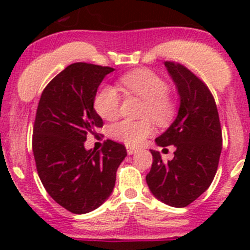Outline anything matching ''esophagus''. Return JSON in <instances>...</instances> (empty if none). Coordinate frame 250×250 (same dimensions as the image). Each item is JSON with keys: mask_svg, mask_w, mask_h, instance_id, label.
<instances>
[{"mask_svg": "<svg viewBox=\"0 0 250 250\" xmlns=\"http://www.w3.org/2000/svg\"><path fill=\"white\" fill-rule=\"evenodd\" d=\"M137 152V148L133 147V146H127V153L128 155H133V153Z\"/></svg>", "mask_w": 250, "mask_h": 250, "instance_id": "esophagus-1", "label": "esophagus"}]
</instances>
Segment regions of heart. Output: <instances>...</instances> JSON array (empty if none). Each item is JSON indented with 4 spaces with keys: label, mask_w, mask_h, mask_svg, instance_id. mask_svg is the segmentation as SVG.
<instances>
[{
    "label": "heart",
    "mask_w": 250,
    "mask_h": 250,
    "mask_svg": "<svg viewBox=\"0 0 250 250\" xmlns=\"http://www.w3.org/2000/svg\"><path fill=\"white\" fill-rule=\"evenodd\" d=\"M121 84L127 92L145 100L141 116L143 120H122L110 128L113 139L130 146H138L152 135L155 127L148 118L160 125L169 123L175 113V102L168 94V85L155 72L146 69L130 71L121 77ZM121 97L113 85H105L94 98V109L106 121L117 118Z\"/></svg>",
    "instance_id": "1"
}]
</instances>
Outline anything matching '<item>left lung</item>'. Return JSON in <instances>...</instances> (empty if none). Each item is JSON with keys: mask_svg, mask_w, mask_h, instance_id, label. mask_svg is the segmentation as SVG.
<instances>
[{"mask_svg": "<svg viewBox=\"0 0 250 250\" xmlns=\"http://www.w3.org/2000/svg\"><path fill=\"white\" fill-rule=\"evenodd\" d=\"M178 89V116L156 138L158 146L174 145V158L163 162L158 151L150 150L153 162L146 175L148 188L157 200L184 208L210 186L223 146L220 121L210 90L195 74L173 62H166Z\"/></svg>", "mask_w": 250, "mask_h": 250, "instance_id": "8db88e82", "label": "left lung"}]
</instances>
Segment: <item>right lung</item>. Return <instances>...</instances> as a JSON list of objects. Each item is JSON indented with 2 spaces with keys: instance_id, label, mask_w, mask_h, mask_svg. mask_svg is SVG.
<instances>
[{
  "instance_id": "1",
  "label": "right lung",
  "mask_w": 250,
  "mask_h": 250,
  "mask_svg": "<svg viewBox=\"0 0 250 250\" xmlns=\"http://www.w3.org/2000/svg\"><path fill=\"white\" fill-rule=\"evenodd\" d=\"M112 67L75 62L53 78L36 111L32 151L48 195L74 214L102 206L115 188L116 172L127 156L122 144L106 140L100 151L85 150L88 134L103 120L94 110L98 87Z\"/></svg>"
}]
</instances>
